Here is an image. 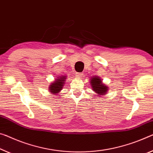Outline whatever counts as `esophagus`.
Masks as SVG:
<instances>
[{"instance_id":"esophagus-1","label":"esophagus","mask_w":153,"mask_h":153,"mask_svg":"<svg viewBox=\"0 0 153 153\" xmlns=\"http://www.w3.org/2000/svg\"><path fill=\"white\" fill-rule=\"evenodd\" d=\"M82 75H83V74H82V73H76V76L77 77H81Z\"/></svg>"}]
</instances>
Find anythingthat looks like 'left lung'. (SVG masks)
<instances>
[{"mask_svg":"<svg viewBox=\"0 0 153 153\" xmlns=\"http://www.w3.org/2000/svg\"><path fill=\"white\" fill-rule=\"evenodd\" d=\"M91 86L93 91L98 94H105L109 90V87L104 84L101 77L98 76H94L91 79ZM99 96V95H98Z\"/></svg>","mask_w":153,"mask_h":153,"instance_id":"left-lung-1","label":"left lung"}]
</instances>
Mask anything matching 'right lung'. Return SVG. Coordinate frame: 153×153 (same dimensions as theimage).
Masks as SVG:
<instances>
[{
	"instance_id": "1",
	"label": "right lung",
	"mask_w": 153,
	"mask_h": 153,
	"mask_svg": "<svg viewBox=\"0 0 153 153\" xmlns=\"http://www.w3.org/2000/svg\"><path fill=\"white\" fill-rule=\"evenodd\" d=\"M65 79H66V76H63L56 77V79H55V80L53 82V83L51 84L49 86L50 93L53 94L59 93L61 91L62 88H63Z\"/></svg>"
}]
</instances>
